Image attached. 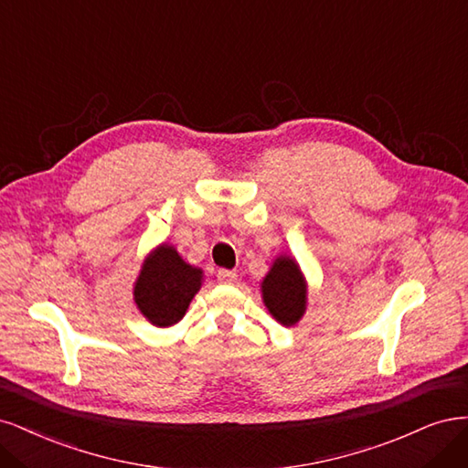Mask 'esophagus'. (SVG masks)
<instances>
[{"mask_svg": "<svg viewBox=\"0 0 468 468\" xmlns=\"http://www.w3.org/2000/svg\"><path fill=\"white\" fill-rule=\"evenodd\" d=\"M218 280L221 283H233V282H237V274L233 272V270L221 268V270H218Z\"/></svg>", "mask_w": 468, "mask_h": 468, "instance_id": "34e87169", "label": "esophagus"}]
</instances>
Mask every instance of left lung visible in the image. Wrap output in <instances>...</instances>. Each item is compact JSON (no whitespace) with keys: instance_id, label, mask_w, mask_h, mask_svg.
<instances>
[{"instance_id":"1","label":"left lung","mask_w":468,"mask_h":468,"mask_svg":"<svg viewBox=\"0 0 468 468\" xmlns=\"http://www.w3.org/2000/svg\"><path fill=\"white\" fill-rule=\"evenodd\" d=\"M264 305L283 326H293L307 309V282L292 256H278L262 280Z\"/></svg>"}]
</instances>
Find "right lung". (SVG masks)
I'll list each match as a JSON object with an SVG mask.
<instances>
[{
  "label": "right lung",
  "mask_w": 468,
  "mask_h": 468,
  "mask_svg": "<svg viewBox=\"0 0 468 468\" xmlns=\"http://www.w3.org/2000/svg\"><path fill=\"white\" fill-rule=\"evenodd\" d=\"M202 278L200 268L186 264L175 247L163 243L144 261L133 283V301L152 324L173 326L200 292Z\"/></svg>",
  "instance_id": "right-lung-1"
}]
</instances>
